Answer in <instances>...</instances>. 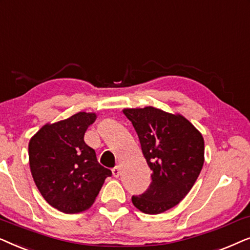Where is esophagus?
Returning <instances> with one entry per match:
<instances>
[{
  "instance_id": "1",
  "label": "esophagus",
  "mask_w": 250,
  "mask_h": 250,
  "mask_svg": "<svg viewBox=\"0 0 250 250\" xmlns=\"http://www.w3.org/2000/svg\"><path fill=\"white\" fill-rule=\"evenodd\" d=\"M112 172H113V176H114V177H119L120 174H121V169H120V167L118 166V167L112 169Z\"/></svg>"
}]
</instances>
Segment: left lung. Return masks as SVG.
Listing matches in <instances>:
<instances>
[{
  "mask_svg": "<svg viewBox=\"0 0 250 250\" xmlns=\"http://www.w3.org/2000/svg\"><path fill=\"white\" fill-rule=\"evenodd\" d=\"M137 132L152 182L134 206L145 214L167 211L179 204L199 177L205 162L204 137L188 119L153 106L125 108Z\"/></svg>",
  "mask_w": 250,
  "mask_h": 250,
  "instance_id": "1",
  "label": "left lung"
}]
</instances>
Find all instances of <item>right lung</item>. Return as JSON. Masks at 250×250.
Instances as JSON below:
<instances>
[{
    "label": "right lung",
    "mask_w": 250,
    "mask_h": 250,
    "mask_svg": "<svg viewBox=\"0 0 250 250\" xmlns=\"http://www.w3.org/2000/svg\"><path fill=\"white\" fill-rule=\"evenodd\" d=\"M96 113L79 112L71 118L46 123L28 144L29 167L40 193L50 206L65 214L91 207L112 171L99 165L84 132Z\"/></svg>",
    "instance_id": "obj_1"
}]
</instances>
